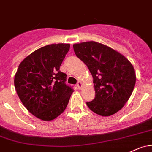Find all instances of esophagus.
I'll return each mask as SVG.
<instances>
[{
	"mask_svg": "<svg viewBox=\"0 0 152 152\" xmlns=\"http://www.w3.org/2000/svg\"><path fill=\"white\" fill-rule=\"evenodd\" d=\"M77 87L79 88V89H81V88L83 87V84L81 81H78L77 83Z\"/></svg>",
	"mask_w": 152,
	"mask_h": 152,
	"instance_id": "34e87169",
	"label": "esophagus"
}]
</instances>
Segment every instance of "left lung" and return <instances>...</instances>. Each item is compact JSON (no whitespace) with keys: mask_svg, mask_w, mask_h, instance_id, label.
Wrapping results in <instances>:
<instances>
[{"mask_svg":"<svg viewBox=\"0 0 152 152\" xmlns=\"http://www.w3.org/2000/svg\"><path fill=\"white\" fill-rule=\"evenodd\" d=\"M73 47L76 55L87 65L93 77L95 97L87 102L89 109L103 116L122 109L136 81L130 62L114 49L95 41L75 44Z\"/></svg>","mask_w":152,"mask_h":152,"instance_id":"1","label":"left lung"}]
</instances>
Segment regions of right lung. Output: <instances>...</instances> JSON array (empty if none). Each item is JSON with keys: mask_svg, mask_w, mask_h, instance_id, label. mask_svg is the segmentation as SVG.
<instances>
[{"mask_svg": "<svg viewBox=\"0 0 152 152\" xmlns=\"http://www.w3.org/2000/svg\"><path fill=\"white\" fill-rule=\"evenodd\" d=\"M69 49V44L40 48L22 60L14 76V87L22 104L41 120L60 116L73 92L65 84L67 75L60 71Z\"/></svg>", "mask_w": 152, "mask_h": 152, "instance_id": "add662e5", "label": "right lung"}]
</instances>
